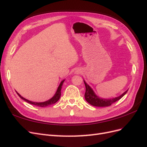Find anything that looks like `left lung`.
<instances>
[{"label": "left lung", "instance_id": "1", "mask_svg": "<svg viewBox=\"0 0 147 147\" xmlns=\"http://www.w3.org/2000/svg\"><path fill=\"white\" fill-rule=\"evenodd\" d=\"M83 81L86 87V92L84 93V97H85V99L89 104L95 107L110 106L113 103H114V102H117V100L122 98V97L126 94V92L128 91L127 90V91L123 92L121 95L116 97H114V98L112 99L101 98V97H98L95 94V92L92 90V89L88 85L85 81Z\"/></svg>", "mask_w": 147, "mask_h": 147}]
</instances>
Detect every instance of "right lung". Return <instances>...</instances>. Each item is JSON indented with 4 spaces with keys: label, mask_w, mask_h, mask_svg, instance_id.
Returning <instances> with one entry per match:
<instances>
[{
    "label": "right lung",
    "mask_w": 147,
    "mask_h": 147,
    "mask_svg": "<svg viewBox=\"0 0 147 147\" xmlns=\"http://www.w3.org/2000/svg\"><path fill=\"white\" fill-rule=\"evenodd\" d=\"M65 81V80H63V81H62L59 85L58 86V88H57V91L55 93V94L50 99H49L47 101H45V102H32V101H30L29 100H28L26 99L25 98H24L23 97H22L18 92H16L17 94L18 95L20 98L22 99L23 100H24V101L28 102V103L30 104H32V105H36V106H38V107H47V106H48V105H52L53 104H55L56 102H57V101L59 100V99H60V97H61V89H62V86H63V83Z\"/></svg>",
    "instance_id": "right-lung-1"
}]
</instances>
